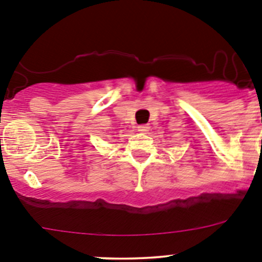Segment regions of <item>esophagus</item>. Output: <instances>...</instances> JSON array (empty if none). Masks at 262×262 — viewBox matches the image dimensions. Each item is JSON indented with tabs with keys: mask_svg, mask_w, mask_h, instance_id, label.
Here are the masks:
<instances>
[{
	"mask_svg": "<svg viewBox=\"0 0 262 262\" xmlns=\"http://www.w3.org/2000/svg\"><path fill=\"white\" fill-rule=\"evenodd\" d=\"M149 130V125L148 124H142V125H138V132L141 133H146V132Z\"/></svg>",
	"mask_w": 262,
	"mask_h": 262,
	"instance_id": "esophagus-1",
	"label": "esophagus"
}]
</instances>
